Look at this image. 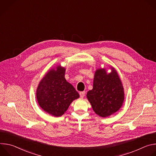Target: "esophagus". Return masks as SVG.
Masks as SVG:
<instances>
[{
    "instance_id": "obj_1",
    "label": "esophagus",
    "mask_w": 156,
    "mask_h": 156,
    "mask_svg": "<svg viewBox=\"0 0 156 156\" xmlns=\"http://www.w3.org/2000/svg\"><path fill=\"white\" fill-rule=\"evenodd\" d=\"M80 95L81 98H83L84 96V95H85V92H84V91L80 92Z\"/></svg>"
}]
</instances>
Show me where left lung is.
<instances>
[{"mask_svg": "<svg viewBox=\"0 0 156 156\" xmlns=\"http://www.w3.org/2000/svg\"><path fill=\"white\" fill-rule=\"evenodd\" d=\"M107 73L105 69L95 72L93 88L86 96L96 114L106 117L115 113L123 105L125 94L120 78L112 66Z\"/></svg>", "mask_w": 156, "mask_h": 156, "instance_id": "1", "label": "left lung"}]
</instances>
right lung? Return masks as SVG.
<instances>
[{
  "instance_id": "right-lung-1",
  "label": "right lung",
  "mask_w": 156,
  "mask_h": 156,
  "mask_svg": "<svg viewBox=\"0 0 156 156\" xmlns=\"http://www.w3.org/2000/svg\"><path fill=\"white\" fill-rule=\"evenodd\" d=\"M65 69L60 65L52 69L39 82L36 99L39 106L46 112L62 116L73 101L80 95L74 87L65 78Z\"/></svg>"
}]
</instances>
